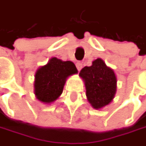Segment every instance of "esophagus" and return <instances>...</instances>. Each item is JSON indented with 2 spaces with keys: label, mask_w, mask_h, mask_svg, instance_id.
Instances as JSON below:
<instances>
[{
  "label": "esophagus",
  "mask_w": 146,
  "mask_h": 146,
  "mask_svg": "<svg viewBox=\"0 0 146 146\" xmlns=\"http://www.w3.org/2000/svg\"><path fill=\"white\" fill-rule=\"evenodd\" d=\"M82 67H83V64H82V62H78L76 63V68H77V70H80L82 69Z\"/></svg>",
  "instance_id": "1"
}]
</instances>
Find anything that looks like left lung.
<instances>
[{"label": "left lung", "instance_id": "left-lung-1", "mask_svg": "<svg viewBox=\"0 0 146 146\" xmlns=\"http://www.w3.org/2000/svg\"><path fill=\"white\" fill-rule=\"evenodd\" d=\"M86 87V96L94 109L108 105L116 92V77L103 60L96 59L91 66H84L80 72Z\"/></svg>", "mask_w": 146, "mask_h": 146}]
</instances>
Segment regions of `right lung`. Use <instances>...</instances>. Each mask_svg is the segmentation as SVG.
<instances>
[{"instance_id": "add662e5", "label": "right lung", "mask_w": 146, "mask_h": 146, "mask_svg": "<svg viewBox=\"0 0 146 146\" xmlns=\"http://www.w3.org/2000/svg\"><path fill=\"white\" fill-rule=\"evenodd\" d=\"M77 72L72 62L52 58L36 73L34 86L37 99L44 103L54 102L62 93L66 78Z\"/></svg>"}]
</instances>
